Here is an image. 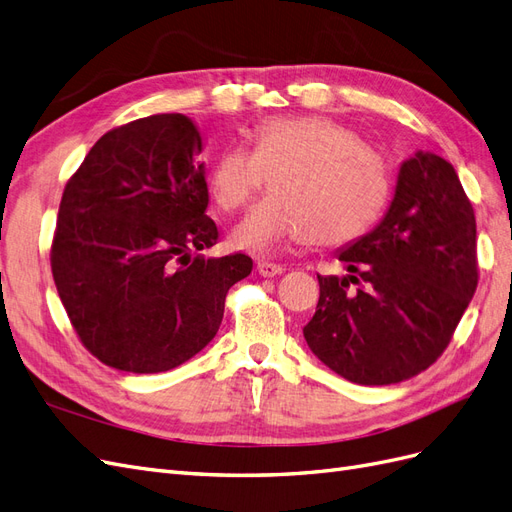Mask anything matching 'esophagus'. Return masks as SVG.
I'll return each instance as SVG.
<instances>
[{"label":"esophagus","instance_id":"obj_1","mask_svg":"<svg viewBox=\"0 0 512 512\" xmlns=\"http://www.w3.org/2000/svg\"><path fill=\"white\" fill-rule=\"evenodd\" d=\"M256 271H258L262 277H273V275L284 273V267H282V265H275V262L260 260L258 265H256Z\"/></svg>","mask_w":512,"mask_h":512}]
</instances>
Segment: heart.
Wrapping results in <instances>:
<instances>
[{
	"instance_id": "heart-1",
	"label": "heart",
	"mask_w": 512,
	"mask_h": 512,
	"mask_svg": "<svg viewBox=\"0 0 512 512\" xmlns=\"http://www.w3.org/2000/svg\"><path fill=\"white\" fill-rule=\"evenodd\" d=\"M252 141V151L224 149L207 175L209 196L224 213L241 211L271 179L273 192L232 232L241 250L262 254L307 239L339 247L376 222L389 196V170L344 123L322 115L273 117Z\"/></svg>"
}]
</instances>
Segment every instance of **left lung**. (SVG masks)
I'll list each match as a JSON object with an SVG mask.
<instances>
[{
  "instance_id": "1",
  "label": "left lung",
  "mask_w": 512,
  "mask_h": 512,
  "mask_svg": "<svg viewBox=\"0 0 512 512\" xmlns=\"http://www.w3.org/2000/svg\"><path fill=\"white\" fill-rule=\"evenodd\" d=\"M339 260L346 277L318 275L316 314L303 327L309 350L365 386L436 363L478 286L476 218L453 164L423 151L401 164L384 220Z\"/></svg>"
}]
</instances>
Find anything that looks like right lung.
<instances>
[{
  "label": "right lung",
  "mask_w": 512,
  "mask_h": 512,
  "mask_svg": "<svg viewBox=\"0 0 512 512\" xmlns=\"http://www.w3.org/2000/svg\"><path fill=\"white\" fill-rule=\"evenodd\" d=\"M203 138L181 113L106 132L68 179L51 271L81 344L108 367L168 371L218 333L247 254L205 258L218 243L207 218Z\"/></svg>",
  "instance_id": "right-lung-1"
}]
</instances>
